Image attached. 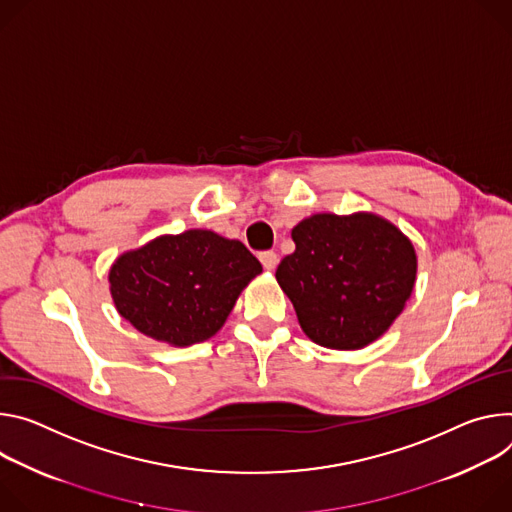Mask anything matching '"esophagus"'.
<instances>
[{"label":"esophagus","mask_w":512,"mask_h":512,"mask_svg":"<svg viewBox=\"0 0 512 512\" xmlns=\"http://www.w3.org/2000/svg\"><path fill=\"white\" fill-rule=\"evenodd\" d=\"M260 262L266 270H274L276 264H278V254L274 250H266V252H260Z\"/></svg>","instance_id":"1"}]
</instances>
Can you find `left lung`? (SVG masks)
<instances>
[{
	"mask_svg": "<svg viewBox=\"0 0 512 512\" xmlns=\"http://www.w3.org/2000/svg\"><path fill=\"white\" fill-rule=\"evenodd\" d=\"M291 236L297 248L280 260L276 280L315 344L366 348L403 313L417 254L399 227L374 213H317Z\"/></svg>",
	"mask_w": 512,
	"mask_h": 512,
	"instance_id": "left-lung-1",
	"label": "left lung"
}]
</instances>
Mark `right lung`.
I'll use <instances>...</instances> for the list:
<instances>
[{
  "label": "right lung",
  "instance_id": "1",
  "mask_svg": "<svg viewBox=\"0 0 512 512\" xmlns=\"http://www.w3.org/2000/svg\"><path fill=\"white\" fill-rule=\"evenodd\" d=\"M260 272L262 264L242 242L187 230L124 252L109 270V291L140 333L185 348L221 329Z\"/></svg>",
  "mask_w": 512,
  "mask_h": 512
}]
</instances>
